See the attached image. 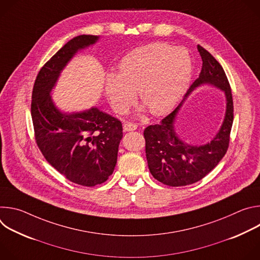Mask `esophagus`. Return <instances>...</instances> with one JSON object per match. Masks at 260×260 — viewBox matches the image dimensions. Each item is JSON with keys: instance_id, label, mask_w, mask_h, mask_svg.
<instances>
[{"instance_id": "34e87169", "label": "esophagus", "mask_w": 260, "mask_h": 260, "mask_svg": "<svg viewBox=\"0 0 260 260\" xmlns=\"http://www.w3.org/2000/svg\"><path fill=\"white\" fill-rule=\"evenodd\" d=\"M138 128V125L136 123H133V122H124L123 123V129L125 132H132V131H136Z\"/></svg>"}]
</instances>
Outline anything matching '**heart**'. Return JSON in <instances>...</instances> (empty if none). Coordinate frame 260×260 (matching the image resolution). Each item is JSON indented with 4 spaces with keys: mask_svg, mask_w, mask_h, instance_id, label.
<instances>
[{
    "mask_svg": "<svg viewBox=\"0 0 260 260\" xmlns=\"http://www.w3.org/2000/svg\"><path fill=\"white\" fill-rule=\"evenodd\" d=\"M192 75L188 51L165 43H151L127 53L118 64V73L105 80L107 99L117 114H125L140 100L154 115L171 111L186 90Z\"/></svg>",
    "mask_w": 260,
    "mask_h": 260,
    "instance_id": "obj_1",
    "label": "heart"
}]
</instances>
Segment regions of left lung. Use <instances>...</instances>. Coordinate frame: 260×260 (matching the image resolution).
<instances>
[{"mask_svg": "<svg viewBox=\"0 0 260 260\" xmlns=\"http://www.w3.org/2000/svg\"><path fill=\"white\" fill-rule=\"evenodd\" d=\"M198 50L203 60L202 71L184 99L196 87L206 83L212 84L225 91L227 113L219 133L210 143L203 146L185 144L174 133V119L182 101L158 124L145 128L148 168L157 181L174 187L185 186L202 180L219 164L230 146L234 121V102L229 79L223 68L208 50L201 45H198Z\"/></svg>", "mask_w": 260, "mask_h": 260, "instance_id": "left-lung-1", "label": "left lung"}]
</instances>
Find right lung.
Here are the masks:
<instances>
[{
    "label": "right lung",
    "instance_id": "obj_1",
    "mask_svg": "<svg viewBox=\"0 0 260 260\" xmlns=\"http://www.w3.org/2000/svg\"><path fill=\"white\" fill-rule=\"evenodd\" d=\"M98 39L80 35L64 44L39 71L30 104L35 139L43 156L69 181L87 187L104 183L112 175L122 138L121 121L98 108L61 113L49 93L74 54Z\"/></svg>",
    "mask_w": 260,
    "mask_h": 260
}]
</instances>
